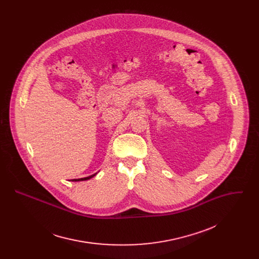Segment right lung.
<instances>
[{
    "mask_svg": "<svg viewBox=\"0 0 259 259\" xmlns=\"http://www.w3.org/2000/svg\"><path fill=\"white\" fill-rule=\"evenodd\" d=\"M95 175H93V176H91V177H88V178H83V179H77V180H72L73 182H80V181H87V180H90V179H92L93 177H94Z\"/></svg>",
    "mask_w": 259,
    "mask_h": 259,
    "instance_id": "right-lung-1",
    "label": "right lung"
}]
</instances>
